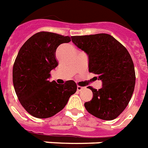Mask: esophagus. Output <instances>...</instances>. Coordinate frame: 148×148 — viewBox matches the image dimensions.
<instances>
[{
	"instance_id": "obj_1",
	"label": "esophagus",
	"mask_w": 148,
	"mask_h": 148,
	"mask_svg": "<svg viewBox=\"0 0 148 148\" xmlns=\"http://www.w3.org/2000/svg\"><path fill=\"white\" fill-rule=\"evenodd\" d=\"M85 88V87H82V86H79V85H77V91H82Z\"/></svg>"
}]
</instances>
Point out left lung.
I'll list each match as a JSON object with an SVG mask.
<instances>
[{
	"instance_id": "obj_1",
	"label": "left lung",
	"mask_w": 148,
	"mask_h": 148,
	"mask_svg": "<svg viewBox=\"0 0 148 148\" xmlns=\"http://www.w3.org/2000/svg\"><path fill=\"white\" fill-rule=\"evenodd\" d=\"M72 42L88 55V71L102 81L99 90L89 87L93 97L85 103L88 113L102 120H113L125 109L135 87L131 56L108 34L73 36Z\"/></svg>"
}]
</instances>
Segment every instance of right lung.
<instances>
[{"label":"right lung","instance_id":"obj_1","mask_svg":"<svg viewBox=\"0 0 148 148\" xmlns=\"http://www.w3.org/2000/svg\"><path fill=\"white\" fill-rule=\"evenodd\" d=\"M68 36L39 32L19 49L12 71L14 88L22 106L35 118L47 119L63 110L77 85L70 80L64 84L49 82L50 72L58 66L56 51L69 43Z\"/></svg>","mask_w":148,"mask_h":148}]
</instances>
